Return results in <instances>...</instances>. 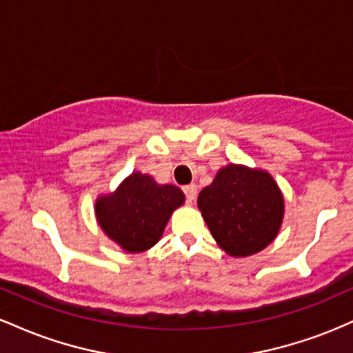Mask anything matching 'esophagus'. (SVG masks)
<instances>
[{
	"mask_svg": "<svg viewBox=\"0 0 353 353\" xmlns=\"http://www.w3.org/2000/svg\"><path fill=\"white\" fill-rule=\"evenodd\" d=\"M182 190H184L185 199H188L189 202H192L194 199H196V196H197V188H196V185H194V184L184 185V188H182Z\"/></svg>",
	"mask_w": 353,
	"mask_h": 353,
	"instance_id": "34e87169",
	"label": "esophagus"
}]
</instances>
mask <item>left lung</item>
Wrapping results in <instances>:
<instances>
[{"label": "left lung", "mask_w": 353, "mask_h": 353, "mask_svg": "<svg viewBox=\"0 0 353 353\" xmlns=\"http://www.w3.org/2000/svg\"><path fill=\"white\" fill-rule=\"evenodd\" d=\"M202 217L217 244L229 255L245 257L277 236L283 199L265 171L230 164L197 197Z\"/></svg>", "instance_id": "8db88e82"}]
</instances>
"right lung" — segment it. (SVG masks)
Wrapping results in <instances>:
<instances>
[{
    "instance_id": "obj_1",
    "label": "right lung",
    "mask_w": 353,
    "mask_h": 353,
    "mask_svg": "<svg viewBox=\"0 0 353 353\" xmlns=\"http://www.w3.org/2000/svg\"><path fill=\"white\" fill-rule=\"evenodd\" d=\"M184 194L171 184L159 185L151 176L134 172L114 194L96 202L99 225L129 252H143L159 241L172 210Z\"/></svg>"
}]
</instances>
